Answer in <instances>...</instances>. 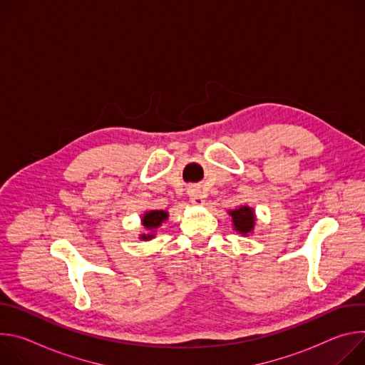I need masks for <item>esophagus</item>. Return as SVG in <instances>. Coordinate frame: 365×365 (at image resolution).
I'll return each instance as SVG.
<instances>
[{
	"label": "esophagus",
	"instance_id": "34e87169",
	"mask_svg": "<svg viewBox=\"0 0 365 365\" xmlns=\"http://www.w3.org/2000/svg\"><path fill=\"white\" fill-rule=\"evenodd\" d=\"M189 197H190V202L192 203H195V205H202L205 200H203V197H205V195L202 193V190L199 189V187H190L189 189Z\"/></svg>",
	"mask_w": 365,
	"mask_h": 365
}]
</instances>
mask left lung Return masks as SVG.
Listing matches in <instances>:
<instances>
[{
    "instance_id": "obj_1",
    "label": "left lung",
    "mask_w": 365,
    "mask_h": 365,
    "mask_svg": "<svg viewBox=\"0 0 365 365\" xmlns=\"http://www.w3.org/2000/svg\"><path fill=\"white\" fill-rule=\"evenodd\" d=\"M230 215L232 217V222L235 227V231L241 234H247L252 231L254 228V212L248 206H240L234 211H230Z\"/></svg>"
}]
</instances>
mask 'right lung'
<instances>
[{"instance_id":"right-lung-1","label":"right lung","mask_w":365,"mask_h":365,"mask_svg":"<svg viewBox=\"0 0 365 365\" xmlns=\"http://www.w3.org/2000/svg\"><path fill=\"white\" fill-rule=\"evenodd\" d=\"M168 220V212L165 211H150L147 214H144L143 217V225L148 230H155L159 225H162V222ZM143 240H148V238H153V234L150 235H141Z\"/></svg>"}]
</instances>
